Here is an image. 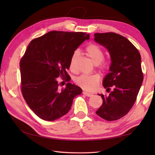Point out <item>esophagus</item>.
Segmentation results:
<instances>
[{
  "instance_id": "obj_1",
  "label": "esophagus",
  "mask_w": 155,
  "mask_h": 155,
  "mask_svg": "<svg viewBox=\"0 0 155 155\" xmlns=\"http://www.w3.org/2000/svg\"><path fill=\"white\" fill-rule=\"evenodd\" d=\"M83 94H84V95H85L86 96H88V97H91V96H93L92 94L88 93V92H87V91H83Z\"/></svg>"
}]
</instances>
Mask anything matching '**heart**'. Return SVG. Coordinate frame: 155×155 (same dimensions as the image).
<instances>
[{
  "label": "heart",
  "mask_w": 155,
  "mask_h": 155,
  "mask_svg": "<svg viewBox=\"0 0 155 155\" xmlns=\"http://www.w3.org/2000/svg\"><path fill=\"white\" fill-rule=\"evenodd\" d=\"M85 52L96 64L99 65L100 69L102 70H107L109 69L110 62L109 60L103 59L104 52L99 46L94 44H89L85 47ZM78 56V52H74L70 59V68L72 71H75V64ZM101 80V76L98 74H82L76 78L75 82L83 90L91 91L96 90Z\"/></svg>",
  "instance_id": "heart-1"
}]
</instances>
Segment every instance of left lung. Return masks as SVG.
I'll return each mask as SVG.
<instances>
[{"label":"left lung","instance_id":"obj_1","mask_svg":"<svg viewBox=\"0 0 155 155\" xmlns=\"http://www.w3.org/2000/svg\"><path fill=\"white\" fill-rule=\"evenodd\" d=\"M94 40L105 46L111 54L110 72L103 81L109 96L99 94L103 104L96 114L107 121H114L127 115L135 104L143 80L141 55L130 41L119 34L108 32L94 34Z\"/></svg>","mask_w":155,"mask_h":155}]
</instances>
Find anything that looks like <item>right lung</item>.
<instances>
[{
    "instance_id": "obj_1",
    "label": "right lung",
    "mask_w": 155,
    "mask_h": 155,
    "mask_svg": "<svg viewBox=\"0 0 155 155\" xmlns=\"http://www.w3.org/2000/svg\"><path fill=\"white\" fill-rule=\"evenodd\" d=\"M90 35L83 32L52 31L31 41L20 61L21 91L30 109L41 119L53 121L71 108L81 88L68 83L59 88L58 77L70 76L72 54Z\"/></svg>"
}]
</instances>
